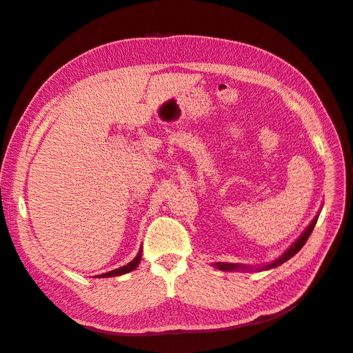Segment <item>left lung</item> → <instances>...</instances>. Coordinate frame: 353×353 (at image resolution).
<instances>
[{
	"label": "left lung",
	"instance_id": "8db88e82",
	"mask_svg": "<svg viewBox=\"0 0 353 353\" xmlns=\"http://www.w3.org/2000/svg\"><path fill=\"white\" fill-rule=\"evenodd\" d=\"M316 221H318V216H315L314 218V221L309 223L307 225V228L301 234V237H299L290 248H288L279 259H275L274 262H271V263H266V265H263V266H258V271H265V270H271V268H276V266H280L281 263H284V262H287L288 259L290 258H293V256L301 250L303 245H305V243L307 241V239H309V236H311V232L314 231V227H315V223H316ZM213 266H215V268H218V270H221V271H249V268L250 266H248V265H241V263H228V262H216V263H213Z\"/></svg>",
	"mask_w": 353,
	"mask_h": 353
}]
</instances>
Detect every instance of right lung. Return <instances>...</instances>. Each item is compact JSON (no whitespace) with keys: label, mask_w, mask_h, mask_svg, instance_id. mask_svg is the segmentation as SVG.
<instances>
[{"label":"right lung","mask_w":353,"mask_h":353,"mask_svg":"<svg viewBox=\"0 0 353 353\" xmlns=\"http://www.w3.org/2000/svg\"><path fill=\"white\" fill-rule=\"evenodd\" d=\"M141 253H143V249H140V252H138V254L135 256V258L128 263V265H125V266H121V268H117V270H113V271H109V272H105V274H101V275H99V276H105V279H108V276H116V275H123V274H128V272H131V271H134L137 266H138V263H140V261H141Z\"/></svg>","instance_id":"right-lung-1"}]
</instances>
